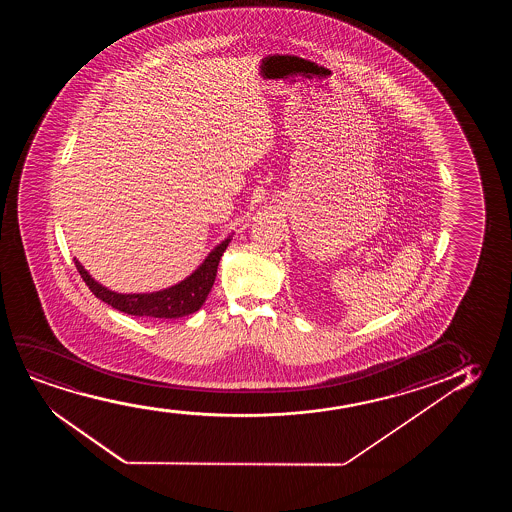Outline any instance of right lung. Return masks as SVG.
I'll return each mask as SVG.
<instances>
[{
    "label": "right lung",
    "mask_w": 512,
    "mask_h": 512,
    "mask_svg": "<svg viewBox=\"0 0 512 512\" xmlns=\"http://www.w3.org/2000/svg\"><path fill=\"white\" fill-rule=\"evenodd\" d=\"M231 239H225L208 255L196 273L190 274L187 280L178 283L175 287L166 288L155 294H117L108 288L101 287L92 280L89 273L80 262L75 260L77 271L89 287L92 294L98 299L110 304L112 308L133 316H148V318H180V316L196 313L203 306L211 287L217 278V267L220 257L224 255L225 248Z\"/></svg>",
    "instance_id": "1"
}]
</instances>
